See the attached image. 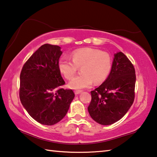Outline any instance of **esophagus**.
Segmentation results:
<instances>
[{
  "mask_svg": "<svg viewBox=\"0 0 157 157\" xmlns=\"http://www.w3.org/2000/svg\"><path fill=\"white\" fill-rule=\"evenodd\" d=\"M82 92L81 90H75L74 91V93L76 94V95H78V94H80Z\"/></svg>",
  "mask_w": 157,
  "mask_h": 157,
  "instance_id": "1",
  "label": "esophagus"
}]
</instances>
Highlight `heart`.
Here are the masks:
<instances>
[{
    "label": "heart",
    "instance_id": "b5f03b06",
    "mask_svg": "<svg viewBox=\"0 0 157 157\" xmlns=\"http://www.w3.org/2000/svg\"><path fill=\"white\" fill-rule=\"evenodd\" d=\"M72 60L66 57L59 59V71L67 79L75 76L78 68L82 75L71 79L69 86L72 89L81 90L89 88L95 83L99 84L106 80L112 69V59L107 52L93 48L77 49L72 52Z\"/></svg>",
    "mask_w": 157,
    "mask_h": 157
}]
</instances>
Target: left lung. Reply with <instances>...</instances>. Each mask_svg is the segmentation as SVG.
Instances as JSON below:
<instances>
[{
	"label": "left lung",
	"instance_id": "left-lung-1",
	"mask_svg": "<svg viewBox=\"0 0 157 157\" xmlns=\"http://www.w3.org/2000/svg\"><path fill=\"white\" fill-rule=\"evenodd\" d=\"M136 81L133 64L123 52H117L108 78L90 92L88 110L91 118L105 126L121 119L134 102Z\"/></svg>",
	"mask_w": 157,
	"mask_h": 157
}]
</instances>
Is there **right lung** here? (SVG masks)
<instances>
[{"label": "right lung", "mask_w": 157, "mask_h": 157, "mask_svg": "<svg viewBox=\"0 0 157 157\" xmlns=\"http://www.w3.org/2000/svg\"><path fill=\"white\" fill-rule=\"evenodd\" d=\"M58 45L44 44L28 59L20 73V99L33 119L52 126L67 114L74 93L65 84L58 62L62 52Z\"/></svg>", "instance_id": "obj_1"}]
</instances>
